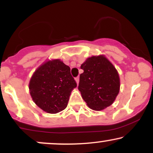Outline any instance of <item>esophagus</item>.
<instances>
[{"label":"esophagus","instance_id":"obj_1","mask_svg":"<svg viewBox=\"0 0 153 153\" xmlns=\"http://www.w3.org/2000/svg\"><path fill=\"white\" fill-rule=\"evenodd\" d=\"M75 81H76L77 84L79 83V80H80V78H79V77H76V78H75Z\"/></svg>","mask_w":153,"mask_h":153}]
</instances>
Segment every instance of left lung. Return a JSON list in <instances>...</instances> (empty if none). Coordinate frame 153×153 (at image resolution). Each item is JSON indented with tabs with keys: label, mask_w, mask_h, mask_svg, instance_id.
<instances>
[{
	"label": "left lung",
	"mask_w": 153,
	"mask_h": 153,
	"mask_svg": "<svg viewBox=\"0 0 153 153\" xmlns=\"http://www.w3.org/2000/svg\"><path fill=\"white\" fill-rule=\"evenodd\" d=\"M78 89L87 105L101 111L113 103L120 87L119 74L104 56L89 57L80 66Z\"/></svg>",
	"instance_id": "1"
}]
</instances>
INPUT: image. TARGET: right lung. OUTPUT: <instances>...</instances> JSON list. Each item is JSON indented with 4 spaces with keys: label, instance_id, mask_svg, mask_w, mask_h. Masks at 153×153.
Segmentation results:
<instances>
[{
    "label": "right lung",
    "instance_id": "obj_1",
    "mask_svg": "<svg viewBox=\"0 0 153 153\" xmlns=\"http://www.w3.org/2000/svg\"><path fill=\"white\" fill-rule=\"evenodd\" d=\"M76 86L70 67L59 59L48 61L40 66L29 82L33 101L50 114L58 113L66 108L71 91Z\"/></svg>",
    "mask_w": 153,
    "mask_h": 153
}]
</instances>
